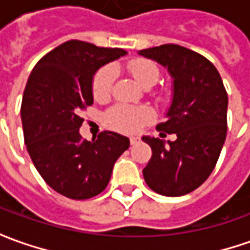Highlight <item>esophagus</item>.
<instances>
[{
  "instance_id": "34e87169",
  "label": "esophagus",
  "mask_w": 250,
  "mask_h": 250,
  "mask_svg": "<svg viewBox=\"0 0 250 250\" xmlns=\"http://www.w3.org/2000/svg\"><path fill=\"white\" fill-rule=\"evenodd\" d=\"M130 145H136V143H138V142H139V139H138V138H130Z\"/></svg>"
}]
</instances>
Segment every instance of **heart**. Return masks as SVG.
Listing matches in <instances>:
<instances>
[{
	"label": "heart",
	"instance_id": "obj_1",
	"mask_svg": "<svg viewBox=\"0 0 250 250\" xmlns=\"http://www.w3.org/2000/svg\"><path fill=\"white\" fill-rule=\"evenodd\" d=\"M128 72L135 78V81L142 84L143 87L154 86L160 78V71L157 65L145 58H135L126 63ZM115 69L112 66H104L99 69L94 75L91 83L93 97L96 100H105L108 99L115 82ZM153 120V112L149 107H135L126 104H118L107 111L105 121L114 129L121 132H136L145 124Z\"/></svg>",
	"mask_w": 250,
	"mask_h": 250
}]
</instances>
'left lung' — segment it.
I'll return each mask as SVG.
<instances>
[{
    "label": "left lung",
    "mask_w": 250,
    "mask_h": 250,
    "mask_svg": "<svg viewBox=\"0 0 250 250\" xmlns=\"http://www.w3.org/2000/svg\"><path fill=\"white\" fill-rule=\"evenodd\" d=\"M139 54L166 66L174 79L167 121L157 129L177 135L168 145L142 138L153 151L143 177L160 195L182 196L210 177L220 157L227 136L226 87L213 63L182 45L163 44Z\"/></svg>",
    "instance_id": "left-lung-1"
}]
</instances>
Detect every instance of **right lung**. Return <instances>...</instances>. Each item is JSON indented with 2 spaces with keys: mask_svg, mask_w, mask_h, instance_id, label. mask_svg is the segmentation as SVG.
Listing matches in <instances>:
<instances>
[{
  "mask_svg": "<svg viewBox=\"0 0 250 250\" xmlns=\"http://www.w3.org/2000/svg\"><path fill=\"white\" fill-rule=\"evenodd\" d=\"M125 54L122 48L69 40L45 54L29 76L21 107L24 143L39 174L62 196H97L129 147V139L115 132L104 130L91 142L79 133V114L93 104L94 73Z\"/></svg>",
  "mask_w": 250,
  "mask_h": 250,
  "instance_id": "obj_1",
  "label": "right lung"
}]
</instances>
